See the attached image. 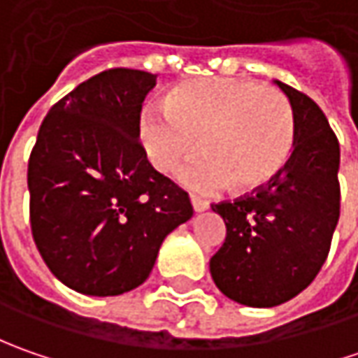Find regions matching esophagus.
Instances as JSON below:
<instances>
[{
	"instance_id": "34e87169",
	"label": "esophagus",
	"mask_w": 358,
	"mask_h": 358,
	"mask_svg": "<svg viewBox=\"0 0 358 358\" xmlns=\"http://www.w3.org/2000/svg\"><path fill=\"white\" fill-rule=\"evenodd\" d=\"M191 205H193V211H195V213H203V211L209 209V203L199 199V197H191Z\"/></svg>"
}]
</instances>
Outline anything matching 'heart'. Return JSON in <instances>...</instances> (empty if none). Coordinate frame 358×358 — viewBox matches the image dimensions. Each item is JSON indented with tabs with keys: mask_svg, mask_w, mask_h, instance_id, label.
Here are the masks:
<instances>
[{
	"mask_svg": "<svg viewBox=\"0 0 358 358\" xmlns=\"http://www.w3.org/2000/svg\"><path fill=\"white\" fill-rule=\"evenodd\" d=\"M137 135L149 163L173 173L197 149L205 153L179 171L197 193H217L231 183L257 189L273 181L291 157L295 115L275 87L241 77H203L175 87L165 103L141 109Z\"/></svg>",
	"mask_w": 358,
	"mask_h": 358,
	"instance_id": "obj_1",
	"label": "heart"
}]
</instances>
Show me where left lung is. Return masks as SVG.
Returning <instances> with one entry per match:
<instances>
[{"instance_id":"8db88e82","label":"left lung","mask_w":358,"mask_h":358,"mask_svg":"<svg viewBox=\"0 0 358 358\" xmlns=\"http://www.w3.org/2000/svg\"><path fill=\"white\" fill-rule=\"evenodd\" d=\"M295 115L293 153L257 193L213 205L227 237L211 257V277L231 301L267 309L309 287L323 267L341 213L335 133L305 93L275 81Z\"/></svg>"}]
</instances>
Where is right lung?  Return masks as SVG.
Returning <instances> with one entry per match:
<instances>
[{"label": "right lung", "instance_id": "obj_1", "mask_svg": "<svg viewBox=\"0 0 358 358\" xmlns=\"http://www.w3.org/2000/svg\"><path fill=\"white\" fill-rule=\"evenodd\" d=\"M157 76L97 73L49 109L29 167L35 245L77 293L123 295L139 287L165 237L193 215L183 189L153 169L137 121Z\"/></svg>", "mask_w": 358, "mask_h": 358}]
</instances>
